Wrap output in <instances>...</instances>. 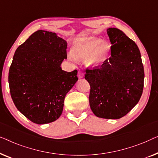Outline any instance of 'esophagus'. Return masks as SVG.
<instances>
[{
    "label": "esophagus",
    "instance_id": "obj_1",
    "mask_svg": "<svg viewBox=\"0 0 158 158\" xmlns=\"http://www.w3.org/2000/svg\"><path fill=\"white\" fill-rule=\"evenodd\" d=\"M83 77H84V72L81 70H79L78 71V77L79 79H81V78H83Z\"/></svg>",
    "mask_w": 158,
    "mask_h": 158
}]
</instances>
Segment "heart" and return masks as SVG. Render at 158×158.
Instances as JSON below:
<instances>
[{
	"mask_svg": "<svg viewBox=\"0 0 158 158\" xmlns=\"http://www.w3.org/2000/svg\"><path fill=\"white\" fill-rule=\"evenodd\" d=\"M111 46L106 41L91 36L79 41L74 46L73 54L79 59H86V63L92 66H100L105 63L109 57ZM72 54L71 59H74Z\"/></svg>",
	"mask_w": 158,
	"mask_h": 158,
	"instance_id": "1",
	"label": "heart"
}]
</instances>
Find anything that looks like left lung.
<instances>
[{
    "instance_id": "1",
    "label": "left lung",
    "mask_w": 158,
    "mask_h": 158,
    "mask_svg": "<svg viewBox=\"0 0 158 158\" xmlns=\"http://www.w3.org/2000/svg\"><path fill=\"white\" fill-rule=\"evenodd\" d=\"M111 56L100 67L86 69L89 99L97 117L116 119L126 115L143 94L144 67L137 44L118 28H110Z\"/></svg>"
}]
</instances>
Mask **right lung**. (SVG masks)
<instances>
[{
	"instance_id": "right-lung-1",
	"label": "right lung",
	"mask_w": 158,
	"mask_h": 158,
	"mask_svg": "<svg viewBox=\"0 0 158 158\" xmlns=\"http://www.w3.org/2000/svg\"><path fill=\"white\" fill-rule=\"evenodd\" d=\"M67 43L55 33L39 30L15 51L8 73L10 96L16 108L38 124L61 116L66 94L77 80V70L67 72L61 64Z\"/></svg>"
}]
</instances>
